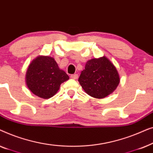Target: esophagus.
<instances>
[{
    "label": "esophagus",
    "instance_id": "obj_1",
    "mask_svg": "<svg viewBox=\"0 0 153 153\" xmlns=\"http://www.w3.org/2000/svg\"><path fill=\"white\" fill-rule=\"evenodd\" d=\"M70 77L73 79H78V74H71L70 75Z\"/></svg>",
    "mask_w": 153,
    "mask_h": 153
}]
</instances>
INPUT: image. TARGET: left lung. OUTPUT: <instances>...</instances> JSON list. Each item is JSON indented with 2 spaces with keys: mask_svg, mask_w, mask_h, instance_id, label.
<instances>
[{
  "mask_svg": "<svg viewBox=\"0 0 153 153\" xmlns=\"http://www.w3.org/2000/svg\"><path fill=\"white\" fill-rule=\"evenodd\" d=\"M78 81L88 95L102 99L116 90L120 78L115 66L104 56L88 60Z\"/></svg>",
  "mask_w": 153,
  "mask_h": 153,
  "instance_id": "8db88e82",
  "label": "left lung"
}]
</instances>
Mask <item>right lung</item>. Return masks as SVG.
<instances>
[{
    "mask_svg": "<svg viewBox=\"0 0 153 153\" xmlns=\"http://www.w3.org/2000/svg\"><path fill=\"white\" fill-rule=\"evenodd\" d=\"M26 81L29 90L44 99L53 97L62 83L69 76L60 70L56 60L49 56H39L33 60L26 72Z\"/></svg>",
    "mask_w": 153,
    "mask_h": 153,
    "instance_id": "1",
    "label": "right lung"
}]
</instances>
